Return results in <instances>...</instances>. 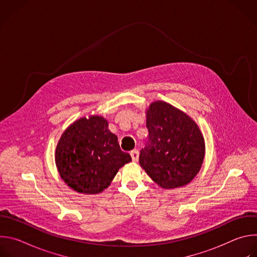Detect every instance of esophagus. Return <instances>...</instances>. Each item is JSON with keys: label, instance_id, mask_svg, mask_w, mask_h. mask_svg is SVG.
Segmentation results:
<instances>
[{"label": "esophagus", "instance_id": "34e87169", "mask_svg": "<svg viewBox=\"0 0 257 257\" xmlns=\"http://www.w3.org/2000/svg\"><path fill=\"white\" fill-rule=\"evenodd\" d=\"M130 156H131L133 162H137L138 158H139V152L137 150H133V151H131Z\"/></svg>", "mask_w": 257, "mask_h": 257}]
</instances>
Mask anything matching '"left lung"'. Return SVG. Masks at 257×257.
<instances>
[{"label":"left lung","mask_w":257,"mask_h":257,"mask_svg":"<svg viewBox=\"0 0 257 257\" xmlns=\"http://www.w3.org/2000/svg\"><path fill=\"white\" fill-rule=\"evenodd\" d=\"M149 141L140 151L139 164L165 189L184 186L199 172L205 153L196 123L172 104L158 100L146 111Z\"/></svg>","instance_id":"obj_1"}]
</instances>
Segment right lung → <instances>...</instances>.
Here are the masks:
<instances>
[{
	"instance_id": "1",
	"label": "right lung",
	"mask_w": 257,
	"mask_h": 257,
	"mask_svg": "<svg viewBox=\"0 0 257 257\" xmlns=\"http://www.w3.org/2000/svg\"><path fill=\"white\" fill-rule=\"evenodd\" d=\"M100 116L81 118L62 134L56 165L66 184L79 193L96 194L107 188L119 169L131 162L121 151L118 137Z\"/></svg>"
}]
</instances>
